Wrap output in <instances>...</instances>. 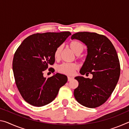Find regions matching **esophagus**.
<instances>
[{"mask_svg": "<svg viewBox=\"0 0 129 129\" xmlns=\"http://www.w3.org/2000/svg\"><path fill=\"white\" fill-rule=\"evenodd\" d=\"M73 79V77H70V76H68V81H71Z\"/></svg>", "mask_w": 129, "mask_h": 129, "instance_id": "1", "label": "esophagus"}]
</instances>
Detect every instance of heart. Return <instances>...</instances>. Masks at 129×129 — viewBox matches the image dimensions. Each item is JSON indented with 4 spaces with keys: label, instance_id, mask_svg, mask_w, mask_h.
Wrapping results in <instances>:
<instances>
[{
    "label": "heart",
    "instance_id": "1",
    "mask_svg": "<svg viewBox=\"0 0 129 129\" xmlns=\"http://www.w3.org/2000/svg\"><path fill=\"white\" fill-rule=\"evenodd\" d=\"M69 47L76 54H80L84 49V45L80 41L73 40L69 43ZM62 46L58 47L54 52V57L55 59L60 58L62 51ZM78 65L76 63H63L58 65L57 71L59 72L67 75H73L75 72L78 68Z\"/></svg>",
    "mask_w": 129,
    "mask_h": 129
}]
</instances>
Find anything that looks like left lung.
<instances>
[{
	"instance_id": "left-lung-1",
	"label": "left lung",
	"mask_w": 129,
	"mask_h": 129,
	"mask_svg": "<svg viewBox=\"0 0 129 129\" xmlns=\"http://www.w3.org/2000/svg\"><path fill=\"white\" fill-rule=\"evenodd\" d=\"M85 44L88 54L80 73L92 74V78L77 76L78 86L74 90L77 101L89 108L104 104L114 90L120 76L118 57L114 45L105 36L94 32H81L73 34Z\"/></svg>"
}]
</instances>
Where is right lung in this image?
<instances>
[{
  "mask_svg": "<svg viewBox=\"0 0 129 129\" xmlns=\"http://www.w3.org/2000/svg\"><path fill=\"white\" fill-rule=\"evenodd\" d=\"M71 35L69 31L32 35L23 40L15 52L12 62L15 83L28 104L37 107L49 104L67 83V76L57 73L47 78L43 72L54 64L56 49Z\"/></svg>",
  "mask_w": 129,
  "mask_h": 129,
  "instance_id": "obj_1",
  "label": "right lung"
}]
</instances>
